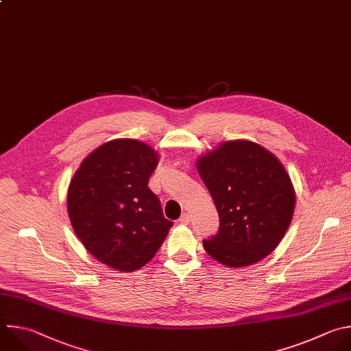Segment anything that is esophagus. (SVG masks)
<instances>
[{"mask_svg": "<svg viewBox=\"0 0 351 351\" xmlns=\"http://www.w3.org/2000/svg\"><path fill=\"white\" fill-rule=\"evenodd\" d=\"M191 221V216L189 215V213H183L182 216H180V219H179V223L180 224H189Z\"/></svg>", "mask_w": 351, "mask_h": 351, "instance_id": "esophagus-1", "label": "esophagus"}]
</instances>
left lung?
Masks as SVG:
<instances>
[{
	"label": "left lung",
	"instance_id": "left-lung-1",
	"mask_svg": "<svg viewBox=\"0 0 351 351\" xmlns=\"http://www.w3.org/2000/svg\"><path fill=\"white\" fill-rule=\"evenodd\" d=\"M198 173L219 213V230L204 250L227 267L269 256L292 221L295 189L280 160L263 146L228 141L197 160Z\"/></svg>",
	"mask_w": 351,
	"mask_h": 351
}]
</instances>
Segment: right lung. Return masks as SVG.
I'll use <instances>...</instances> for the list:
<instances>
[{
    "label": "right lung",
    "instance_id": "1",
    "mask_svg": "<svg viewBox=\"0 0 351 351\" xmlns=\"http://www.w3.org/2000/svg\"><path fill=\"white\" fill-rule=\"evenodd\" d=\"M157 152L139 141L114 139L93 150L74 173L67 212L85 250L119 271H135L162 245L173 221L149 189Z\"/></svg>",
    "mask_w": 351,
    "mask_h": 351
}]
</instances>
